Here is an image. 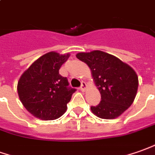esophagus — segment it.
<instances>
[{
  "instance_id": "obj_1",
  "label": "esophagus",
  "mask_w": 155,
  "mask_h": 155,
  "mask_svg": "<svg viewBox=\"0 0 155 155\" xmlns=\"http://www.w3.org/2000/svg\"><path fill=\"white\" fill-rule=\"evenodd\" d=\"M87 87H88V86H87V84L83 81V82H82V84H81V87H80V90H81V91H85V89L87 88Z\"/></svg>"
}]
</instances>
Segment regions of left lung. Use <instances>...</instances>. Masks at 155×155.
I'll return each instance as SVG.
<instances>
[{"label":"left lung","mask_w":155,"mask_h":155,"mask_svg":"<svg viewBox=\"0 0 155 155\" xmlns=\"http://www.w3.org/2000/svg\"><path fill=\"white\" fill-rule=\"evenodd\" d=\"M87 64L101 94V101L91 111L102 119H115L132 105L138 88L136 71L115 55L101 51L78 53Z\"/></svg>","instance_id":"8db88e82"}]
</instances>
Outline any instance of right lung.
Wrapping results in <instances>:
<instances>
[{
	"label": "right lung",
	"mask_w": 155,
	"mask_h": 155,
	"mask_svg": "<svg viewBox=\"0 0 155 155\" xmlns=\"http://www.w3.org/2000/svg\"><path fill=\"white\" fill-rule=\"evenodd\" d=\"M70 54L55 51L45 54L35 61L20 77L18 94L23 106L33 116L43 120H55L67 109L74 88L59 74V69Z\"/></svg>",
	"instance_id": "1"
}]
</instances>
